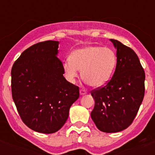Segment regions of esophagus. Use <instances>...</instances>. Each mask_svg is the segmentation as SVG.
Segmentation results:
<instances>
[{
    "label": "esophagus",
    "mask_w": 155,
    "mask_h": 155,
    "mask_svg": "<svg viewBox=\"0 0 155 155\" xmlns=\"http://www.w3.org/2000/svg\"><path fill=\"white\" fill-rule=\"evenodd\" d=\"M87 94V91L84 89H81L80 90V94L81 95H84V94Z\"/></svg>",
    "instance_id": "esophagus-1"
}]
</instances>
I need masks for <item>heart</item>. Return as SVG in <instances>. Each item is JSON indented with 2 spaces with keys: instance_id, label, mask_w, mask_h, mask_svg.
<instances>
[{
  "instance_id": "obj_1",
  "label": "heart",
  "mask_w": 155,
  "mask_h": 155,
  "mask_svg": "<svg viewBox=\"0 0 155 155\" xmlns=\"http://www.w3.org/2000/svg\"><path fill=\"white\" fill-rule=\"evenodd\" d=\"M116 55L112 49L100 46H86L75 50L70 60L64 64L66 76L71 81L81 71L82 79L90 86L99 87L105 85L116 68Z\"/></svg>"
}]
</instances>
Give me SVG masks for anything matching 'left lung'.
<instances>
[{
    "instance_id": "1",
    "label": "left lung",
    "mask_w": 155,
    "mask_h": 155,
    "mask_svg": "<svg viewBox=\"0 0 155 155\" xmlns=\"http://www.w3.org/2000/svg\"><path fill=\"white\" fill-rule=\"evenodd\" d=\"M117 63L112 78L102 87L91 91L94 107L91 117L99 130L116 133L134 121L144 96L145 73L136 53L118 40Z\"/></svg>"
}]
</instances>
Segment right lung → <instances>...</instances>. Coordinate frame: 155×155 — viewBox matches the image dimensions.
I'll use <instances>...</instances> for the list:
<instances>
[{
    "instance_id": "obj_1",
    "label": "right lung",
    "mask_w": 155,
    "mask_h": 155,
    "mask_svg": "<svg viewBox=\"0 0 155 155\" xmlns=\"http://www.w3.org/2000/svg\"><path fill=\"white\" fill-rule=\"evenodd\" d=\"M59 42H38L26 49L12 68V93L25 125L42 134L58 131L79 98V87L64 77L57 57Z\"/></svg>"
}]
</instances>
